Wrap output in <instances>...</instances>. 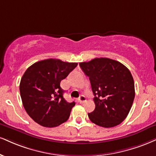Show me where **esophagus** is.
Here are the masks:
<instances>
[{
    "label": "esophagus",
    "mask_w": 156,
    "mask_h": 156,
    "mask_svg": "<svg viewBox=\"0 0 156 156\" xmlns=\"http://www.w3.org/2000/svg\"><path fill=\"white\" fill-rule=\"evenodd\" d=\"M78 102H80V104H82V103H83L84 102H86V98L84 96H83V95H81V96L79 97V99H78Z\"/></svg>",
    "instance_id": "obj_1"
}]
</instances>
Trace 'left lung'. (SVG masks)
<instances>
[{
  "instance_id": "left-lung-1",
  "label": "left lung",
  "mask_w": 156,
  "mask_h": 156,
  "mask_svg": "<svg viewBox=\"0 0 156 156\" xmlns=\"http://www.w3.org/2000/svg\"><path fill=\"white\" fill-rule=\"evenodd\" d=\"M89 78L95 109L90 121L105 128L120 124L128 115L135 97L132 73L123 64L109 58H95L79 63Z\"/></svg>"
}]
</instances>
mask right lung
Here are the masks:
<instances>
[{"label": "right lung", "mask_w": 156, "mask_h": 156, "mask_svg": "<svg viewBox=\"0 0 156 156\" xmlns=\"http://www.w3.org/2000/svg\"><path fill=\"white\" fill-rule=\"evenodd\" d=\"M77 65L78 63L48 59L34 63L24 72L20 85L22 104L37 123L52 128L69 119L76 103L65 100L60 82Z\"/></svg>", "instance_id": "obj_1"}]
</instances>
